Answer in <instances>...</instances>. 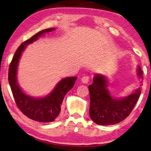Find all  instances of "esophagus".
<instances>
[{
  "instance_id": "esophagus-1",
  "label": "esophagus",
  "mask_w": 151,
  "mask_h": 151,
  "mask_svg": "<svg viewBox=\"0 0 151 151\" xmlns=\"http://www.w3.org/2000/svg\"><path fill=\"white\" fill-rule=\"evenodd\" d=\"M89 81V77L88 76H84L81 78V81L83 83H87Z\"/></svg>"
}]
</instances>
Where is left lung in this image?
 Returning a JSON list of instances; mask_svg holds the SVG:
<instances>
[{
  "mask_svg": "<svg viewBox=\"0 0 151 151\" xmlns=\"http://www.w3.org/2000/svg\"><path fill=\"white\" fill-rule=\"evenodd\" d=\"M139 78H142L143 72L138 68ZM107 79L96 75L93 83L89 85L90 96L89 116L92 121L100 125H114L124 120L131 113L141 93V87L127 97L115 99L111 97L107 89Z\"/></svg>",
  "mask_w": 151,
  "mask_h": 151,
  "instance_id": "8db88e82",
  "label": "left lung"
}]
</instances>
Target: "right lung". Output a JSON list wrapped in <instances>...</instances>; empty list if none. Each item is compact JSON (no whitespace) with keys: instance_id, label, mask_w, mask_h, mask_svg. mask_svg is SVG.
<instances>
[{"instance_id":"obj_1","label":"right lung","mask_w":151,"mask_h":151,"mask_svg":"<svg viewBox=\"0 0 151 151\" xmlns=\"http://www.w3.org/2000/svg\"><path fill=\"white\" fill-rule=\"evenodd\" d=\"M54 30V28L45 29L20 45L13 55L9 68V83L18 109L29 119L41 123L52 122L58 117L61 111L63 100L66 94L73 88L77 77L73 76L63 78L48 96L41 98H35L24 93L18 85L17 66L22 53L27 45L37 40L40 36L45 35V33L51 32Z\"/></svg>"}]
</instances>
